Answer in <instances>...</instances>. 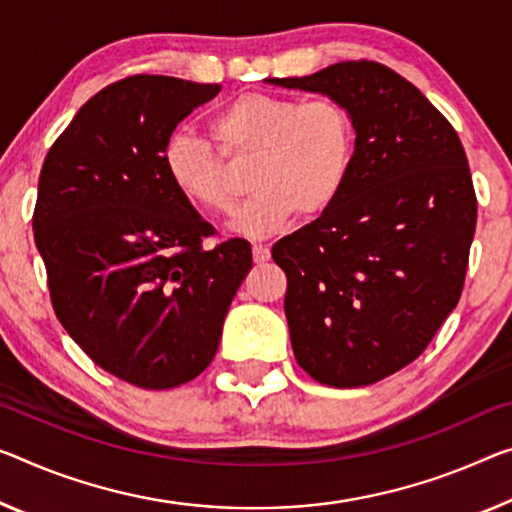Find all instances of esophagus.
I'll use <instances>...</instances> for the list:
<instances>
[{"instance_id": "esophagus-1", "label": "esophagus", "mask_w": 512, "mask_h": 512, "mask_svg": "<svg viewBox=\"0 0 512 512\" xmlns=\"http://www.w3.org/2000/svg\"><path fill=\"white\" fill-rule=\"evenodd\" d=\"M251 256H254L256 263H265L270 258V247L267 245H254L251 247Z\"/></svg>"}]
</instances>
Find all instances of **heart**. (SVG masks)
Wrapping results in <instances>:
<instances>
[{
    "mask_svg": "<svg viewBox=\"0 0 512 512\" xmlns=\"http://www.w3.org/2000/svg\"><path fill=\"white\" fill-rule=\"evenodd\" d=\"M210 137L176 132L162 151V167L174 190L210 215H229L235 192L229 160H251V199L238 210L233 229L267 238L295 217L316 219L334 206L355 160L352 114L332 96L300 100L251 91L212 116Z\"/></svg>",
    "mask_w": 512,
    "mask_h": 512,
    "instance_id": "obj_1",
    "label": "heart"
}]
</instances>
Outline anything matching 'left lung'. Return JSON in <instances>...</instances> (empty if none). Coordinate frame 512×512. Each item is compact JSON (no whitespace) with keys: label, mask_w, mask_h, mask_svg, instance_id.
I'll use <instances>...</instances> for the list:
<instances>
[{"label":"left lung","mask_w":512,"mask_h":512,"mask_svg":"<svg viewBox=\"0 0 512 512\" xmlns=\"http://www.w3.org/2000/svg\"><path fill=\"white\" fill-rule=\"evenodd\" d=\"M348 107L355 160L325 215L281 238L297 364L327 387H366L428 348L460 302L478 201L458 132L396 70L341 61L270 77Z\"/></svg>","instance_id":"1"}]
</instances>
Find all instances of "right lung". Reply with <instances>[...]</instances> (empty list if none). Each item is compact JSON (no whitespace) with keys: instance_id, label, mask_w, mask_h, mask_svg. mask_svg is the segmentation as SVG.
Returning <instances> with one entry per match:
<instances>
[{"instance_id":"right-lung-1","label":"right lung","mask_w":512,"mask_h":512,"mask_svg":"<svg viewBox=\"0 0 512 512\" xmlns=\"http://www.w3.org/2000/svg\"><path fill=\"white\" fill-rule=\"evenodd\" d=\"M222 91L132 75L89 98L45 155L34 208L52 309L100 368L141 389H174L215 359L247 240L217 231L169 183L176 125Z\"/></svg>"}]
</instances>
